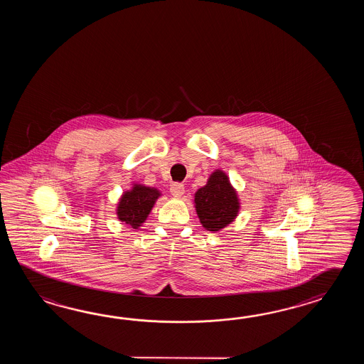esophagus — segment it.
Segmentation results:
<instances>
[{"instance_id":"obj_1","label":"esophagus","mask_w":364,"mask_h":364,"mask_svg":"<svg viewBox=\"0 0 364 364\" xmlns=\"http://www.w3.org/2000/svg\"><path fill=\"white\" fill-rule=\"evenodd\" d=\"M171 193L173 196H182L185 193V187L182 183H171Z\"/></svg>"}]
</instances>
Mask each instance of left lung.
I'll return each mask as SVG.
<instances>
[{"label":"left lung","mask_w":364,"mask_h":364,"mask_svg":"<svg viewBox=\"0 0 364 364\" xmlns=\"http://www.w3.org/2000/svg\"><path fill=\"white\" fill-rule=\"evenodd\" d=\"M193 203L203 228L212 232H220L232 224L240 208L238 193L226 173L220 169L213 171L207 185L195 193Z\"/></svg>","instance_id":"8db88e82"}]
</instances>
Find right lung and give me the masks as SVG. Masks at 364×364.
Masks as SVG:
<instances>
[{
  "label": "right lung",
  "mask_w": 364,
  "mask_h": 364,
  "mask_svg": "<svg viewBox=\"0 0 364 364\" xmlns=\"http://www.w3.org/2000/svg\"><path fill=\"white\" fill-rule=\"evenodd\" d=\"M161 193L155 187L134 183L132 190L122 193L117 204V217L121 223L138 229L147 220Z\"/></svg>",
  "instance_id": "obj_1"
}]
</instances>
